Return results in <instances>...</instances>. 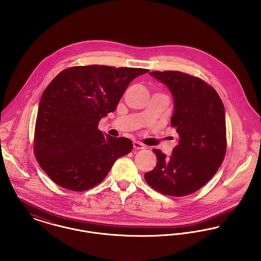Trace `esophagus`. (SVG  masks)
<instances>
[{"mask_svg":"<svg viewBox=\"0 0 261 261\" xmlns=\"http://www.w3.org/2000/svg\"><path fill=\"white\" fill-rule=\"evenodd\" d=\"M133 147H134V149H136V150L145 149L144 145L142 144V143H140V142H138V141H134V142H133Z\"/></svg>","mask_w":261,"mask_h":261,"instance_id":"1","label":"esophagus"}]
</instances>
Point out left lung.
<instances>
[{
	"instance_id": "left-lung-1",
	"label": "left lung",
	"mask_w": 261,
	"mask_h": 261,
	"mask_svg": "<svg viewBox=\"0 0 261 261\" xmlns=\"http://www.w3.org/2000/svg\"><path fill=\"white\" fill-rule=\"evenodd\" d=\"M170 90L174 100L171 126L179 135L170 157L158 149L156 167L144 177L158 192L186 196L205 185L217 172L226 152L223 103L200 78L178 71L149 73Z\"/></svg>"
}]
</instances>
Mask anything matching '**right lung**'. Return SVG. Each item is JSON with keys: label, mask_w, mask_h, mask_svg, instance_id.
Here are the masks:
<instances>
[{"label": "right lung", "mask_w": 261, "mask_h": 261, "mask_svg": "<svg viewBox=\"0 0 261 261\" xmlns=\"http://www.w3.org/2000/svg\"><path fill=\"white\" fill-rule=\"evenodd\" d=\"M140 68L76 66L65 69L45 89L38 108L34 153L41 168L61 187L93 188L133 144L98 129L114 112L133 79L148 73Z\"/></svg>", "instance_id": "1"}]
</instances>
